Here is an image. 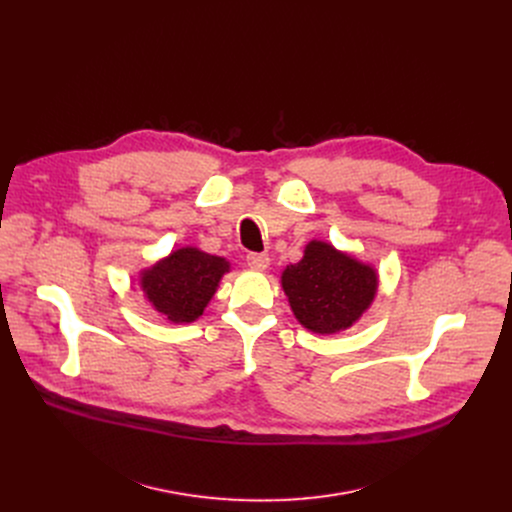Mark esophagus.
<instances>
[{
	"label": "esophagus",
	"instance_id": "esophagus-1",
	"mask_svg": "<svg viewBox=\"0 0 512 512\" xmlns=\"http://www.w3.org/2000/svg\"><path fill=\"white\" fill-rule=\"evenodd\" d=\"M247 265L251 269L263 271L269 267V255L267 253H247Z\"/></svg>",
	"mask_w": 512,
	"mask_h": 512
}]
</instances>
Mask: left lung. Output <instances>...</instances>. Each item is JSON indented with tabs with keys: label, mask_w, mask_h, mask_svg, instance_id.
<instances>
[{
	"label": "left lung",
	"mask_w": 512,
	"mask_h": 512,
	"mask_svg": "<svg viewBox=\"0 0 512 512\" xmlns=\"http://www.w3.org/2000/svg\"><path fill=\"white\" fill-rule=\"evenodd\" d=\"M281 283L296 318L320 334L352 326L377 291L371 267L320 241H312L304 259L283 271Z\"/></svg>",
	"instance_id": "1"
}]
</instances>
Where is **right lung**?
Returning a JSON list of instances; mask_svg holds the SVG:
<instances>
[{
  "mask_svg": "<svg viewBox=\"0 0 512 512\" xmlns=\"http://www.w3.org/2000/svg\"><path fill=\"white\" fill-rule=\"evenodd\" d=\"M225 271L229 263L223 257L180 249L145 271L141 285L145 298L168 320L192 322L204 312Z\"/></svg>",
  "mask_w": 512,
  "mask_h": 512,
  "instance_id": "1",
  "label": "right lung"
}]
</instances>
